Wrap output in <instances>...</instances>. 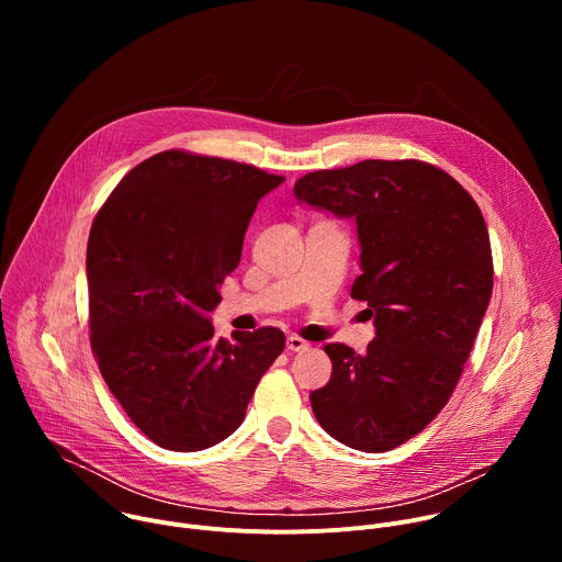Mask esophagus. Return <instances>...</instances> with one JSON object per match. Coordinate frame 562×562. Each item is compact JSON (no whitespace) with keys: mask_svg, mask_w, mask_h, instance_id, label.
<instances>
[{"mask_svg":"<svg viewBox=\"0 0 562 562\" xmlns=\"http://www.w3.org/2000/svg\"><path fill=\"white\" fill-rule=\"evenodd\" d=\"M286 349H289V351H306V349H308V342L302 340L300 336H289V338H286Z\"/></svg>","mask_w":562,"mask_h":562,"instance_id":"esophagus-1","label":"esophagus"}]
</instances>
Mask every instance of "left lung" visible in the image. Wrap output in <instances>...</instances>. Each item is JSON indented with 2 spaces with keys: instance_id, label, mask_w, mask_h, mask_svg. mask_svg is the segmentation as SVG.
<instances>
[{
  "instance_id": "left-lung-1",
  "label": "left lung",
  "mask_w": 562,
  "mask_h": 562,
  "mask_svg": "<svg viewBox=\"0 0 562 562\" xmlns=\"http://www.w3.org/2000/svg\"><path fill=\"white\" fill-rule=\"evenodd\" d=\"M300 202L356 217L362 273L351 297L367 302L375 338L364 353L331 342V380L313 414L338 442L391 451L449 403L483 323L494 260L483 213L442 169L420 159H364L302 176Z\"/></svg>"
}]
</instances>
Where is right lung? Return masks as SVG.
Segmentation results:
<instances>
[{"instance_id": "obj_1", "label": "right lung", "mask_w": 562, "mask_h": 562, "mask_svg": "<svg viewBox=\"0 0 562 562\" xmlns=\"http://www.w3.org/2000/svg\"><path fill=\"white\" fill-rule=\"evenodd\" d=\"M282 180L233 159L162 150L131 169L93 220L91 349L126 416L157 447L200 451L228 438L284 349L276 327L228 342L209 319L258 202Z\"/></svg>"}]
</instances>
